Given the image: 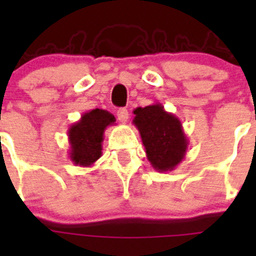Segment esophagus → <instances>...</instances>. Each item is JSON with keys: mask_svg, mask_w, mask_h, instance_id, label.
Listing matches in <instances>:
<instances>
[{"mask_svg": "<svg viewBox=\"0 0 256 256\" xmlns=\"http://www.w3.org/2000/svg\"><path fill=\"white\" fill-rule=\"evenodd\" d=\"M116 115H118V120L122 122V123H126V122L128 120V118H130V112H128L126 108H119Z\"/></svg>", "mask_w": 256, "mask_h": 256, "instance_id": "obj_1", "label": "esophagus"}]
</instances>
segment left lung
Wrapping results in <instances>:
<instances>
[{
  "label": "left lung",
  "instance_id": "obj_1",
  "mask_svg": "<svg viewBox=\"0 0 256 256\" xmlns=\"http://www.w3.org/2000/svg\"><path fill=\"white\" fill-rule=\"evenodd\" d=\"M133 124L137 126L146 156L158 172H172L184 159L188 140L180 120L165 112L162 104L134 108Z\"/></svg>",
  "mask_w": 256,
  "mask_h": 256
}]
</instances>
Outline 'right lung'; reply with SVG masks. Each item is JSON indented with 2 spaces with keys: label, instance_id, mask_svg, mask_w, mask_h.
Listing matches in <instances>:
<instances>
[{
  "label": "right lung",
  "instance_id": "obj_1",
  "mask_svg": "<svg viewBox=\"0 0 256 256\" xmlns=\"http://www.w3.org/2000/svg\"><path fill=\"white\" fill-rule=\"evenodd\" d=\"M115 123V116L102 108H94L82 114L69 126V158L78 166H92L102 155L104 133Z\"/></svg>",
  "mask_w": 256,
  "mask_h": 256
}]
</instances>
